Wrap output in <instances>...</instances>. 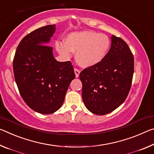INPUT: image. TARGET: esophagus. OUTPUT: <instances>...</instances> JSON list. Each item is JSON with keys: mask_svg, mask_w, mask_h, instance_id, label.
Returning <instances> with one entry per match:
<instances>
[{"mask_svg": "<svg viewBox=\"0 0 154 154\" xmlns=\"http://www.w3.org/2000/svg\"><path fill=\"white\" fill-rule=\"evenodd\" d=\"M74 71H75V76H76V77H79V73H80V70L78 69V68H74Z\"/></svg>", "mask_w": 154, "mask_h": 154, "instance_id": "obj_1", "label": "esophagus"}]
</instances>
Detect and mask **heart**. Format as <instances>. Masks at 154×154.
<instances>
[{
    "label": "heart",
    "instance_id": "heart-1",
    "mask_svg": "<svg viewBox=\"0 0 154 154\" xmlns=\"http://www.w3.org/2000/svg\"><path fill=\"white\" fill-rule=\"evenodd\" d=\"M111 42L106 34L85 31L70 33L65 43L57 42L56 48L61 55L69 57L71 51L76 53L78 64L84 68L91 67L103 60L110 48Z\"/></svg>",
    "mask_w": 154,
    "mask_h": 154
}]
</instances>
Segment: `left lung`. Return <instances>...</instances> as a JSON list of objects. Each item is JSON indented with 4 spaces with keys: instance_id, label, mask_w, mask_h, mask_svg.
Wrapping results in <instances>:
<instances>
[{
    "instance_id": "8db88e82",
    "label": "left lung",
    "mask_w": 154,
    "mask_h": 154,
    "mask_svg": "<svg viewBox=\"0 0 154 154\" xmlns=\"http://www.w3.org/2000/svg\"><path fill=\"white\" fill-rule=\"evenodd\" d=\"M110 49L104 59L80 72L82 99L92 113L104 115L125 101L134 68V55L127 43L112 35Z\"/></svg>"
}]
</instances>
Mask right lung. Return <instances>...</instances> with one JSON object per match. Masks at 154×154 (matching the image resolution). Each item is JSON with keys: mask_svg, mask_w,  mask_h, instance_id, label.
Listing matches in <instances>:
<instances>
[{"mask_svg": "<svg viewBox=\"0 0 154 154\" xmlns=\"http://www.w3.org/2000/svg\"><path fill=\"white\" fill-rule=\"evenodd\" d=\"M55 24L42 26L20 41L13 61L15 81L22 98L34 111L52 114L64 103L68 86L75 78L71 62H60L46 45Z\"/></svg>", "mask_w": 154, "mask_h": 154, "instance_id": "add662e5", "label": "right lung"}]
</instances>
